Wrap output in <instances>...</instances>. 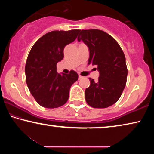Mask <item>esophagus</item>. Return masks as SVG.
Segmentation results:
<instances>
[{
  "label": "esophagus",
  "instance_id": "1",
  "mask_svg": "<svg viewBox=\"0 0 154 154\" xmlns=\"http://www.w3.org/2000/svg\"><path fill=\"white\" fill-rule=\"evenodd\" d=\"M83 77H82V76H81V75H79V79L80 80V79H83Z\"/></svg>",
  "mask_w": 154,
  "mask_h": 154
}]
</instances>
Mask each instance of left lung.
Returning a JSON list of instances; mask_svg holds the SVG:
<instances>
[{
    "label": "left lung",
    "mask_w": 154,
    "mask_h": 154,
    "mask_svg": "<svg viewBox=\"0 0 154 154\" xmlns=\"http://www.w3.org/2000/svg\"><path fill=\"white\" fill-rule=\"evenodd\" d=\"M77 40L88 46V65H96L99 72L97 82L89 78L85 100L94 108L113 105L120 98L126 83L128 70L123 51L111 36L100 30H82Z\"/></svg>",
    "instance_id": "1"
}]
</instances>
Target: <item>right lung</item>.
<instances>
[{
	"instance_id": "right-lung-1",
	"label": "right lung",
	"mask_w": 154,
	"mask_h": 154,
	"mask_svg": "<svg viewBox=\"0 0 154 154\" xmlns=\"http://www.w3.org/2000/svg\"><path fill=\"white\" fill-rule=\"evenodd\" d=\"M79 30H55L34 44L25 66L26 80L31 94L41 106L54 109L67 102L69 90L78 75L58 73L56 64L64 58V48L76 39Z\"/></svg>"
}]
</instances>
